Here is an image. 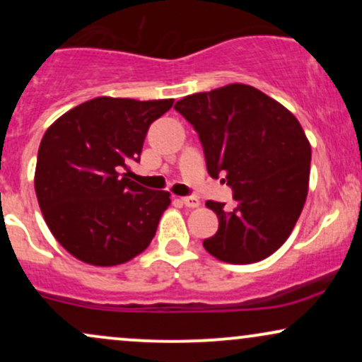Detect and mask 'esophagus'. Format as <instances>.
Listing matches in <instances>:
<instances>
[{
    "mask_svg": "<svg viewBox=\"0 0 362 362\" xmlns=\"http://www.w3.org/2000/svg\"><path fill=\"white\" fill-rule=\"evenodd\" d=\"M182 202H184L185 207H190V209H195V207L201 206V201L197 197H182Z\"/></svg>",
    "mask_w": 362,
    "mask_h": 362,
    "instance_id": "esophagus-1",
    "label": "esophagus"
}]
</instances>
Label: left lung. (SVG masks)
Masks as SVG:
<instances>
[{
	"instance_id": "1",
	"label": "left lung",
	"mask_w": 362,
	"mask_h": 362,
	"mask_svg": "<svg viewBox=\"0 0 362 362\" xmlns=\"http://www.w3.org/2000/svg\"><path fill=\"white\" fill-rule=\"evenodd\" d=\"M175 109L199 132L209 175H224L235 190L231 213L206 202L219 228L204 248L228 264L267 259L289 238L308 195L311 146L301 124L243 83L187 95Z\"/></svg>"
}]
</instances>
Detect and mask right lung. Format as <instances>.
I'll list each match as a JSON object with an SVG mask.
<instances>
[{
  "label": "right lung",
  "instance_id": "1",
  "mask_svg": "<svg viewBox=\"0 0 362 362\" xmlns=\"http://www.w3.org/2000/svg\"><path fill=\"white\" fill-rule=\"evenodd\" d=\"M173 98L97 97L54 120L39 146L35 194L45 223L73 257L97 267L148 248L170 192L141 187L122 170L139 160L148 127Z\"/></svg>",
  "mask_w": 362,
  "mask_h": 362
}]
</instances>
